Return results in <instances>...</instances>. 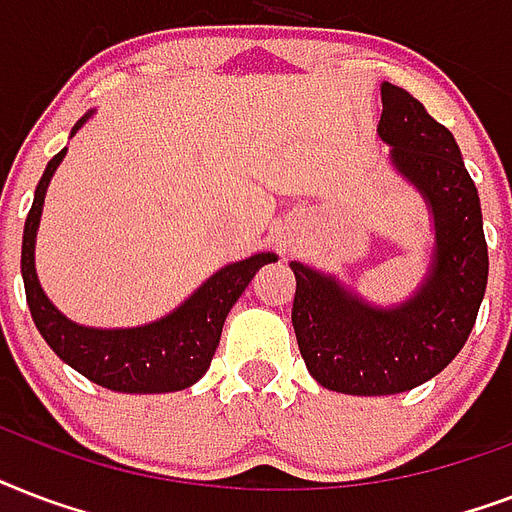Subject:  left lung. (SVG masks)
Returning <instances> with one entry per match:
<instances>
[{"label":"left lung","mask_w":512,"mask_h":512,"mask_svg":"<svg viewBox=\"0 0 512 512\" xmlns=\"http://www.w3.org/2000/svg\"><path fill=\"white\" fill-rule=\"evenodd\" d=\"M379 138L430 205V272L398 307H374L318 269L291 261L293 331L310 374L344 395H395L441 374L465 347L489 280L481 200L449 128L403 87L382 85Z\"/></svg>","instance_id":"obj_1"}]
</instances>
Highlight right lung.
Returning a JSON list of instances; mask_svg holds the SVG:
<instances>
[{
    "instance_id": "add662e5",
    "label": "right lung",
    "mask_w": 512,
    "mask_h": 512,
    "mask_svg": "<svg viewBox=\"0 0 512 512\" xmlns=\"http://www.w3.org/2000/svg\"><path fill=\"white\" fill-rule=\"evenodd\" d=\"M71 128L77 133L87 120ZM66 149L47 162L45 173L39 178L31 211L23 227L21 248V275L26 285L31 318L37 323L39 334L53 347V352L74 371L87 376L90 382L101 384L114 392H176L192 387L211 366L213 352L219 347L221 328L227 320L232 304L248 288L253 275L264 264L277 261L275 253H256L251 259L235 261L211 275L189 299L165 318L146 323L138 328H87L71 323L66 315L55 310L47 299L34 269V245H37V227L45 205L47 184L55 168L61 165Z\"/></svg>"
}]
</instances>
